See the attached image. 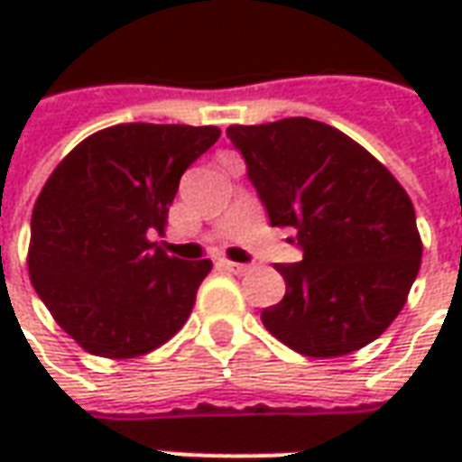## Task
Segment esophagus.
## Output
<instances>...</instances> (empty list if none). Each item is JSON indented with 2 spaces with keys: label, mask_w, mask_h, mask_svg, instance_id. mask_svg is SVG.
Listing matches in <instances>:
<instances>
[{
  "label": "esophagus",
  "mask_w": 462,
  "mask_h": 462,
  "mask_svg": "<svg viewBox=\"0 0 462 462\" xmlns=\"http://www.w3.org/2000/svg\"><path fill=\"white\" fill-rule=\"evenodd\" d=\"M220 267L225 272H230V274H245V272L250 270L247 264H240V262H230V260H222Z\"/></svg>",
  "instance_id": "obj_1"
}]
</instances>
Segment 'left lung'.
Listing matches in <instances>:
<instances>
[{"mask_svg": "<svg viewBox=\"0 0 462 462\" xmlns=\"http://www.w3.org/2000/svg\"><path fill=\"white\" fill-rule=\"evenodd\" d=\"M272 227L297 230L301 262L277 264L287 294L262 324L304 356H344L378 339L403 310L420 235L406 190L334 125L284 118L230 125Z\"/></svg>", "mask_w": 462, "mask_h": 462, "instance_id": "left-lung-1", "label": "left lung"}]
</instances>
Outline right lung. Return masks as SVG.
<instances>
[{"label":"right lung","instance_id":"add662e5","mask_svg":"<svg viewBox=\"0 0 462 462\" xmlns=\"http://www.w3.org/2000/svg\"><path fill=\"white\" fill-rule=\"evenodd\" d=\"M220 138L215 125L121 123L56 165L32 212L29 277L76 344L143 356L188 321L210 260L168 257L162 232L182 172Z\"/></svg>","mask_w":462,"mask_h":462}]
</instances>
